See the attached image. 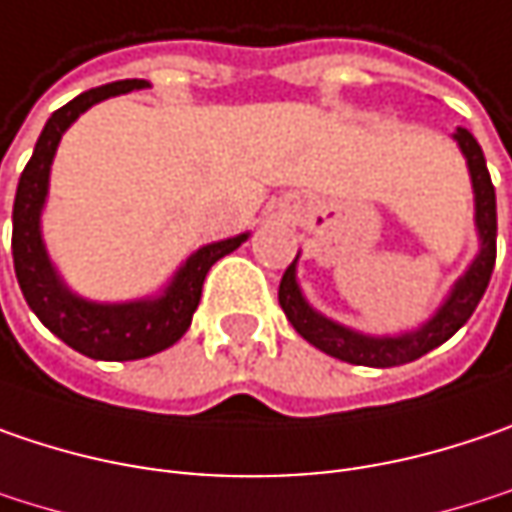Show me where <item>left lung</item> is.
I'll list each match as a JSON object with an SVG mask.
<instances>
[{"label": "left lung", "instance_id": "obj_1", "mask_svg": "<svg viewBox=\"0 0 512 512\" xmlns=\"http://www.w3.org/2000/svg\"><path fill=\"white\" fill-rule=\"evenodd\" d=\"M455 141L466 156V167L472 176V191H475V228L481 237V252L469 263L464 275L455 281L452 292L446 295V301L437 307V313L423 327L408 330L400 336H365L356 333L350 327H342L330 318L316 313L307 298L301 295V286L295 281V260L286 266L284 278H281V289H278V301L281 310L289 318V324L318 350H324L327 356H336L350 365H365V368H397L414 362L420 356H426L429 350H435L443 342H449L461 327H464L469 316L475 313L478 301L484 298L493 266H496V188L487 170V159L481 144L475 136L458 127Z\"/></svg>", "mask_w": 512, "mask_h": 512}]
</instances>
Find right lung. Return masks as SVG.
Returning <instances> with one entry per match:
<instances>
[{
  "label": "right lung",
  "instance_id": "right-lung-1",
  "mask_svg": "<svg viewBox=\"0 0 512 512\" xmlns=\"http://www.w3.org/2000/svg\"><path fill=\"white\" fill-rule=\"evenodd\" d=\"M144 86L150 83L118 80V83L89 89L77 95L75 101L60 106L37 138L34 156L19 176L14 199L11 252H14L16 281L28 307L57 339H63L66 345L75 347L77 353L89 359H106V362L144 359L176 345L191 327L208 269L249 237V234H237V237L196 249L194 255L179 266V272L173 275V281L165 286L159 298H144V301H130V304H95L75 295L60 281L57 269L48 260L43 234H40V214L46 205L48 173H51L57 144L63 133L75 124L80 112H86L89 106L106 101L112 95H124Z\"/></svg>",
  "mask_w": 512,
  "mask_h": 512
}]
</instances>
